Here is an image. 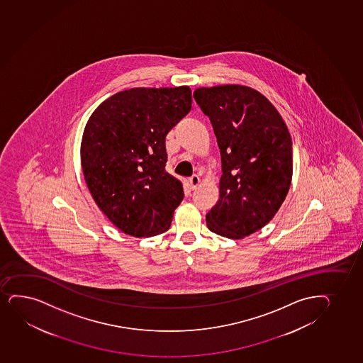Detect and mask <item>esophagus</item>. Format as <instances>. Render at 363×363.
Masks as SVG:
<instances>
[{"mask_svg": "<svg viewBox=\"0 0 363 363\" xmlns=\"http://www.w3.org/2000/svg\"><path fill=\"white\" fill-rule=\"evenodd\" d=\"M199 184H200V178H199V175H192L191 178L189 179V185H190V188H191L192 190H195Z\"/></svg>", "mask_w": 363, "mask_h": 363, "instance_id": "obj_1", "label": "esophagus"}]
</instances>
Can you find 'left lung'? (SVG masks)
<instances>
[{"mask_svg": "<svg viewBox=\"0 0 363 363\" xmlns=\"http://www.w3.org/2000/svg\"><path fill=\"white\" fill-rule=\"evenodd\" d=\"M220 149L219 200L207 216L212 233L240 240L267 225L284 203L293 174L292 138L275 106L240 84L197 88Z\"/></svg>", "mask_w": 363, "mask_h": 363, "instance_id": "left-lung-1", "label": "left lung"}]
</instances>
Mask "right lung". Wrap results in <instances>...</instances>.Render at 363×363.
Listing matches in <instances>:
<instances>
[{
	"mask_svg": "<svg viewBox=\"0 0 363 363\" xmlns=\"http://www.w3.org/2000/svg\"><path fill=\"white\" fill-rule=\"evenodd\" d=\"M191 101L188 86L132 88L103 101L88 120L84 180L101 212L127 235L151 238L169 229L184 191L164 169V140Z\"/></svg>",
	"mask_w": 363,
	"mask_h": 363,
	"instance_id": "right-lung-1",
	"label": "right lung"
}]
</instances>
